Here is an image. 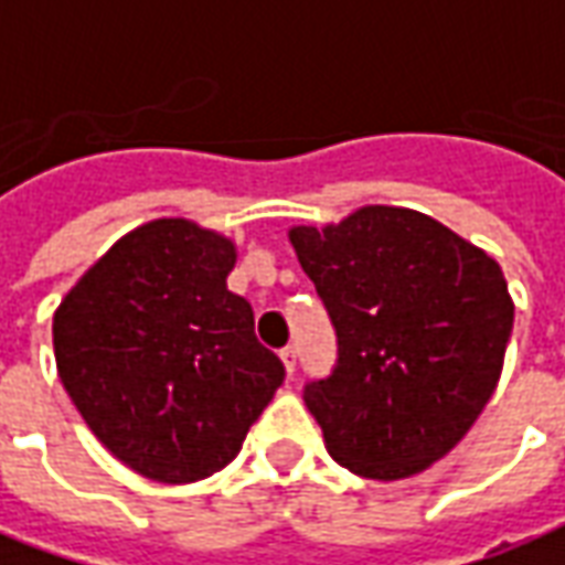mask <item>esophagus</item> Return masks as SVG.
I'll return each instance as SVG.
<instances>
[{
	"instance_id": "esophagus-1",
	"label": "esophagus",
	"mask_w": 565,
	"mask_h": 565,
	"mask_svg": "<svg viewBox=\"0 0 565 565\" xmlns=\"http://www.w3.org/2000/svg\"><path fill=\"white\" fill-rule=\"evenodd\" d=\"M281 361H284V370H287V373L294 376V370H296V349H294V345H284Z\"/></svg>"
}]
</instances>
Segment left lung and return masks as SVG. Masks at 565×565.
Wrapping results in <instances>:
<instances>
[{
    "label": "left lung",
    "instance_id": "left-lung-1",
    "mask_svg": "<svg viewBox=\"0 0 565 565\" xmlns=\"http://www.w3.org/2000/svg\"><path fill=\"white\" fill-rule=\"evenodd\" d=\"M299 266L337 327L333 376L306 385L323 447L351 475H422L471 431L514 327L502 266L434 216L364 204L290 226Z\"/></svg>",
    "mask_w": 565,
    "mask_h": 565
}]
</instances>
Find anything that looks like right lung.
Instances as JSON below:
<instances>
[{
    "label": "right lung",
    "mask_w": 565,
    "mask_h": 565,
    "mask_svg": "<svg viewBox=\"0 0 565 565\" xmlns=\"http://www.w3.org/2000/svg\"><path fill=\"white\" fill-rule=\"evenodd\" d=\"M238 247L186 216L131 228L54 311L57 376L121 465L195 483L242 452L284 382L254 309L228 290Z\"/></svg>",
    "instance_id": "obj_1"
}]
</instances>
